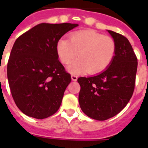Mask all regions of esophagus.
Listing matches in <instances>:
<instances>
[{"mask_svg":"<svg viewBox=\"0 0 148 148\" xmlns=\"http://www.w3.org/2000/svg\"><path fill=\"white\" fill-rule=\"evenodd\" d=\"M71 79H72V81H76L77 80V75H74V74H72Z\"/></svg>","mask_w":148,"mask_h":148,"instance_id":"esophagus-1","label":"esophagus"}]
</instances>
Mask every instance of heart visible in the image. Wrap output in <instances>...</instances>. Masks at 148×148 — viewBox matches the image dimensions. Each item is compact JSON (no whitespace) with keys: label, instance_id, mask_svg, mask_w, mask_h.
<instances>
[{"label":"heart","instance_id":"obj_1","mask_svg":"<svg viewBox=\"0 0 148 148\" xmlns=\"http://www.w3.org/2000/svg\"><path fill=\"white\" fill-rule=\"evenodd\" d=\"M57 53L62 64H69L72 74L88 72L97 74L108 68L116 53V43L112 38L93 30H81L70 34V39L60 38L57 44Z\"/></svg>","mask_w":148,"mask_h":148}]
</instances>
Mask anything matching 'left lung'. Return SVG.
I'll return each mask as SVG.
<instances>
[{"instance_id": "8db88e82", "label": "left lung", "mask_w": 148, "mask_h": 148, "mask_svg": "<svg viewBox=\"0 0 148 148\" xmlns=\"http://www.w3.org/2000/svg\"><path fill=\"white\" fill-rule=\"evenodd\" d=\"M116 43L110 65L98 75L79 77V103L87 116L105 121L121 111L131 98L135 87L138 58L122 34L108 31Z\"/></svg>"}]
</instances>
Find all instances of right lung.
Instances as JSON below:
<instances>
[{
	"label": "right lung",
	"instance_id": "obj_1",
	"mask_svg": "<svg viewBox=\"0 0 148 148\" xmlns=\"http://www.w3.org/2000/svg\"><path fill=\"white\" fill-rule=\"evenodd\" d=\"M77 24H38L15 40L8 79L16 105L24 114L44 119L60 108L71 77L58 60L57 44Z\"/></svg>",
	"mask_w": 148,
	"mask_h": 148
}]
</instances>
